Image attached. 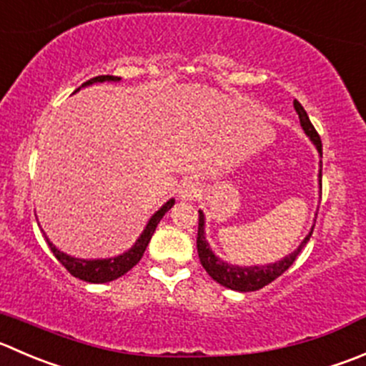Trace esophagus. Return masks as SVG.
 Segmentation results:
<instances>
[{
    "instance_id": "obj_1",
    "label": "esophagus",
    "mask_w": 366,
    "mask_h": 366,
    "mask_svg": "<svg viewBox=\"0 0 366 366\" xmlns=\"http://www.w3.org/2000/svg\"><path fill=\"white\" fill-rule=\"evenodd\" d=\"M200 193H202L200 184L194 182V180L187 179L184 180V182H180L179 197L182 198V200H194V198L200 197Z\"/></svg>"
}]
</instances>
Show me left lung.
Segmentation results:
<instances>
[{
  "label": "left lung",
  "instance_id": "obj_1",
  "mask_svg": "<svg viewBox=\"0 0 366 366\" xmlns=\"http://www.w3.org/2000/svg\"><path fill=\"white\" fill-rule=\"evenodd\" d=\"M293 107H295L297 114H299L300 127L304 129L306 136L313 141V144L317 147L318 154L322 157V141L318 132L315 130L313 123L310 122V116L304 111L302 105L299 102H293ZM318 182H320V198H322V161H320V173H318ZM315 227V225H313ZM313 227H311L310 234L304 237L302 243L299 244L297 250H293L292 254H288L286 257H282L281 261L269 262V264H259V266H237L230 264V262L222 261L219 257H216L214 252L211 250V244L205 239V216L204 212L198 211V236H197V248H198V257H200L202 266L205 268V272L214 279L218 285L225 286V288L234 290V292H257V290L264 288L266 285H269L272 281H275L277 277H281L282 273L290 268V266L295 262L297 255L300 254L306 243L310 241L311 234H313Z\"/></svg>",
  "mask_w": 366,
  "mask_h": 366
}]
</instances>
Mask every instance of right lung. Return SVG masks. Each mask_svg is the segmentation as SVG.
<instances>
[{
  "label": "right lung",
  "instance_id": "obj_1",
  "mask_svg": "<svg viewBox=\"0 0 366 366\" xmlns=\"http://www.w3.org/2000/svg\"><path fill=\"white\" fill-rule=\"evenodd\" d=\"M119 80H122L119 76H112V74H102V76H94V78H91V80L85 81V84H81V87H85V85H91V84H97V81H119ZM76 91H74V93H76ZM173 204H175V200H173V198H169V200L166 202V204L162 205V207L159 209L154 216H152L150 222L147 223L144 230L141 232V236L137 237V241L134 243V247L129 248L127 252H123V254L116 255V257H109V259L71 257V255L60 252L59 248H56L55 244L48 239V237H46V241H48L53 255L59 259L60 264H62L64 268H66L67 272L73 275V277L80 279V281H85V282H93V285L111 282V281H114V279L125 275L129 269H132L134 266L141 261V257H143L148 243H150L152 236H154L155 229H157L159 222H161L162 216H164L166 212L173 207Z\"/></svg>",
  "mask_w": 366,
  "mask_h": 366
}]
</instances>
